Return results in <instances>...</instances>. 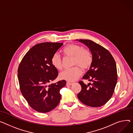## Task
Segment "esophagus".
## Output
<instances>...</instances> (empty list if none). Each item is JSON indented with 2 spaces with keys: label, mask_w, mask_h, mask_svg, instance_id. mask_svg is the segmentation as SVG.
Listing matches in <instances>:
<instances>
[{
  "label": "esophagus",
  "mask_w": 133,
  "mask_h": 133,
  "mask_svg": "<svg viewBox=\"0 0 133 133\" xmlns=\"http://www.w3.org/2000/svg\"><path fill=\"white\" fill-rule=\"evenodd\" d=\"M72 84H73V83L70 82H67L66 83V85H72Z\"/></svg>",
  "instance_id": "34e87169"
}]
</instances>
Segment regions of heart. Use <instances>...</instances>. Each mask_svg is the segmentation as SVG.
<instances>
[{"instance_id": "heart-1", "label": "heart", "mask_w": 133, "mask_h": 133, "mask_svg": "<svg viewBox=\"0 0 133 133\" xmlns=\"http://www.w3.org/2000/svg\"><path fill=\"white\" fill-rule=\"evenodd\" d=\"M62 52L65 56L72 57L73 65H77L73 68L66 69L61 72L59 77L68 81H74L82 74V70L78 66L83 69H87L91 66L93 57L91 52L81 45L75 44H68L62 50ZM51 64L57 69L60 70L63 68V64L60 55L56 53L51 58Z\"/></svg>"}]
</instances>
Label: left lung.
Segmentation results:
<instances>
[{
  "label": "left lung",
  "instance_id": "8db88e82",
  "mask_svg": "<svg viewBox=\"0 0 133 133\" xmlns=\"http://www.w3.org/2000/svg\"><path fill=\"white\" fill-rule=\"evenodd\" d=\"M78 41L90 49L93 61L89 70L83 77L84 79L92 81V86L79 81L82 88L77 97L87 106L99 107L110 100L114 92L118 79L116 61L110 52L99 44L89 39Z\"/></svg>",
  "mask_w": 133,
  "mask_h": 133
}]
</instances>
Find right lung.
Instances as JSON below:
<instances>
[{
    "instance_id": "right-lung-1",
    "label": "right lung",
    "mask_w": 133,
    "mask_h": 133,
    "mask_svg": "<svg viewBox=\"0 0 133 133\" xmlns=\"http://www.w3.org/2000/svg\"><path fill=\"white\" fill-rule=\"evenodd\" d=\"M63 43L44 42L32 47L24 55L17 69L20 91L30 107L41 113L56 108L61 99L60 90L65 80L49 84L58 75L51 58Z\"/></svg>"
}]
</instances>
